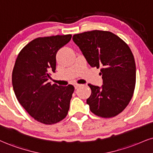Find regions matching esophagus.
<instances>
[{
    "label": "esophagus",
    "instance_id": "obj_1",
    "mask_svg": "<svg viewBox=\"0 0 153 153\" xmlns=\"http://www.w3.org/2000/svg\"><path fill=\"white\" fill-rule=\"evenodd\" d=\"M80 85H79V84H74V88H75V89H76V88H78L79 87V86Z\"/></svg>",
    "mask_w": 153,
    "mask_h": 153
}]
</instances>
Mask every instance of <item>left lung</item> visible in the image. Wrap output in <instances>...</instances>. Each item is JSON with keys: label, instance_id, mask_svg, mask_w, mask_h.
Listing matches in <instances>:
<instances>
[{"label": "left lung", "instance_id": "left-lung-1", "mask_svg": "<svg viewBox=\"0 0 153 153\" xmlns=\"http://www.w3.org/2000/svg\"><path fill=\"white\" fill-rule=\"evenodd\" d=\"M73 41L91 67H101L103 85L88 84L91 94L86 100L92 113L111 118L121 113L133 97L136 79L133 54L115 34L92 30L76 34Z\"/></svg>", "mask_w": 153, "mask_h": 153}]
</instances>
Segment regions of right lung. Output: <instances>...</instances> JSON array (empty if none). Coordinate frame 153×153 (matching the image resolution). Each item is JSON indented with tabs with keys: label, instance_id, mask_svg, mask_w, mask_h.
<instances>
[{
	"label": "right lung",
	"instance_id": "obj_1",
	"mask_svg": "<svg viewBox=\"0 0 153 153\" xmlns=\"http://www.w3.org/2000/svg\"><path fill=\"white\" fill-rule=\"evenodd\" d=\"M71 35L38 37L25 46L13 68V87L17 99L35 120L51 125L65 118L74 91L71 84L48 82L56 69V54Z\"/></svg>",
	"mask_w": 153,
	"mask_h": 153
}]
</instances>
